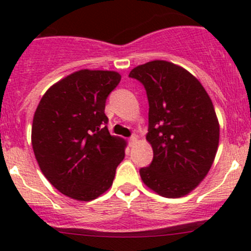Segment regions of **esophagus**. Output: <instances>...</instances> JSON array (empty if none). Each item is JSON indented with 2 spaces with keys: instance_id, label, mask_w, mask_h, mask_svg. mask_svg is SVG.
<instances>
[{
  "instance_id": "34e87169",
  "label": "esophagus",
  "mask_w": 251,
  "mask_h": 251,
  "mask_svg": "<svg viewBox=\"0 0 251 251\" xmlns=\"http://www.w3.org/2000/svg\"><path fill=\"white\" fill-rule=\"evenodd\" d=\"M137 136H132V137H130V140H128V143H130V146H133L135 143H137Z\"/></svg>"
}]
</instances>
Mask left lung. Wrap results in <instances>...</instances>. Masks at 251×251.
Here are the masks:
<instances>
[{
  "label": "left lung",
  "instance_id": "obj_1",
  "mask_svg": "<svg viewBox=\"0 0 251 251\" xmlns=\"http://www.w3.org/2000/svg\"><path fill=\"white\" fill-rule=\"evenodd\" d=\"M130 77L148 97L147 141L153 161L142 168V181L166 198L191 193L214 163L220 125L209 95L199 80L179 65L153 60L138 65Z\"/></svg>",
  "mask_w": 251,
  "mask_h": 251
}]
</instances>
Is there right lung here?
<instances>
[{
    "instance_id": "1",
    "label": "right lung",
    "mask_w": 251,
    "mask_h": 251,
    "mask_svg": "<svg viewBox=\"0 0 251 251\" xmlns=\"http://www.w3.org/2000/svg\"><path fill=\"white\" fill-rule=\"evenodd\" d=\"M121 80L109 70L82 69L50 86L31 128L42 174L69 198L90 201L107 192L125 158L126 142L111 136L105 100Z\"/></svg>"
}]
</instances>
